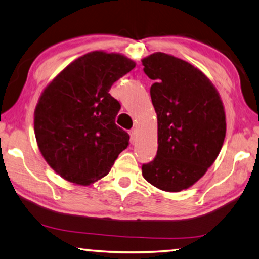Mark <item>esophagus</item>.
<instances>
[{"mask_svg": "<svg viewBox=\"0 0 259 259\" xmlns=\"http://www.w3.org/2000/svg\"><path fill=\"white\" fill-rule=\"evenodd\" d=\"M129 134H130L131 142L136 141V138H137V130H136V129H131V130L129 131Z\"/></svg>", "mask_w": 259, "mask_h": 259, "instance_id": "esophagus-1", "label": "esophagus"}]
</instances>
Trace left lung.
<instances>
[{"instance_id": "obj_1", "label": "left lung", "mask_w": 259, "mask_h": 259, "mask_svg": "<svg viewBox=\"0 0 259 259\" xmlns=\"http://www.w3.org/2000/svg\"><path fill=\"white\" fill-rule=\"evenodd\" d=\"M158 121V150L142 175L154 187L180 192L218 158L226 137L223 103L211 81L187 61L163 52L142 60Z\"/></svg>"}]
</instances>
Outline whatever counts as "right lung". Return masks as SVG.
Masks as SVG:
<instances>
[{
  "mask_svg": "<svg viewBox=\"0 0 259 259\" xmlns=\"http://www.w3.org/2000/svg\"><path fill=\"white\" fill-rule=\"evenodd\" d=\"M136 64L119 53L93 51L65 67L41 93L34 135L44 159L61 178L90 185L109 173L129 145L115 123L121 109L110 87Z\"/></svg>",
  "mask_w": 259,
  "mask_h": 259,
  "instance_id": "right-lung-1",
  "label": "right lung"
}]
</instances>
